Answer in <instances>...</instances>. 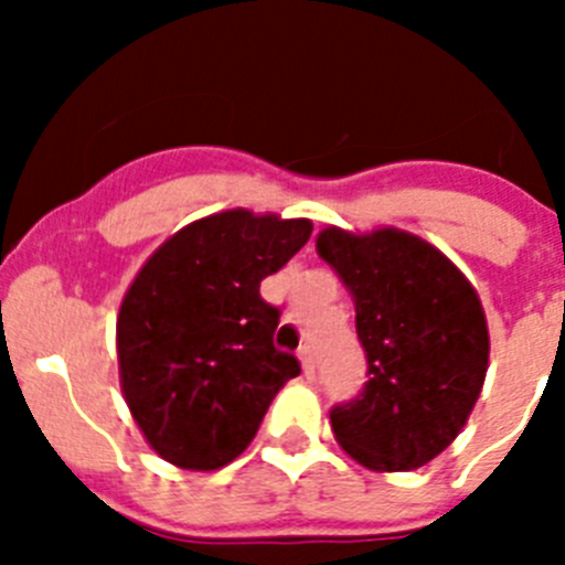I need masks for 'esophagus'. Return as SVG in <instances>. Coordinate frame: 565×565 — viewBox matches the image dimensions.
Listing matches in <instances>:
<instances>
[{
    "label": "esophagus",
    "instance_id": "34e87169",
    "mask_svg": "<svg viewBox=\"0 0 565 565\" xmlns=\"http://www.w3.org/2000/svg\"><path fill=\"white\" fill-rule=\"evenodd\" d=\"M297 356H299V364H302V373H306V376H313V356H311V348H299Z\"/></svg>",
    "mask_w": 565,
    "mask_h": 565
}]
</instances>
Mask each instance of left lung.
Listing matches in <instances>:
<instances>
[{
  "instance_id": "left-lung-1",
  "label": "left lung",
  "mask_w": 565,
  "mask_h": 565,
  "mask_svg": "<svg viewBox=\"0 0 565 565\" xmlns=\"http://www.w3.org/2000/svg\"><path fill=\"white\" fill-rule=\"evenodd\" d=\"M317 254L356 308L364 391L331 411L333 438L373 472H407L441 456L481 396L489 328L461 268L404 228L317 234Z\"/></svg>"
}]
</instances>
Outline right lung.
<instances>
[{
    "label": "right lung",
    "mask_w": 565,
    "mask_h": 565,
    "mask_svg": "<svg viewBox=\"0 0 565 565\" xmlns=\"http://www.w3.org/2000/svg\"><path fill=\"white\" fill-rule=\"evenodd\" d=\"M313 223L226 209L163 239L115 322L118 379L163 461L212 472L246 450L299 362L274 348L279 311L259 282L306 246Z\"/></svg>",
    "instance_id": "add662e5"
}]
</instances>
